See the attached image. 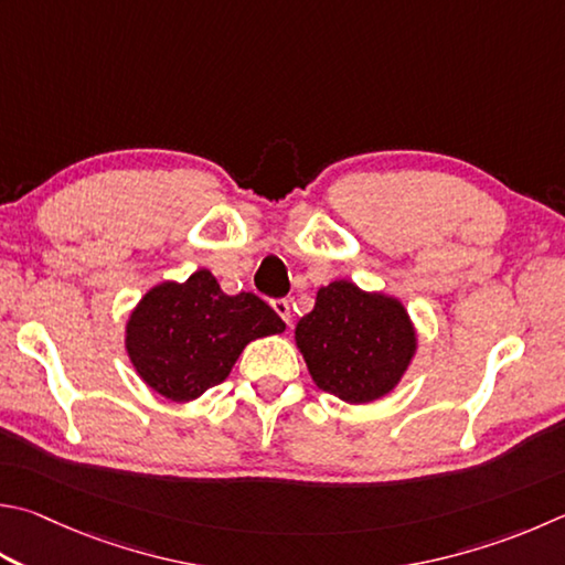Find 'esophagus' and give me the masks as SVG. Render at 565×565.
<instances>
[{"instance_id":"34e87169","label":"esophagus","mask_w":565,"mask_h":565,"mask_svg":"<svg viewBox=\"0 0 565 565\" xmlns=\"http://www.w3.org/2000/svg\"><path fill=\"white\" fill-rule=\"evenodd\" d=\"M271 309L284 318L286 326H291V306H289V301H286V299H274L271 301Z\"/></svg>"}]
</instances>
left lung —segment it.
I'll return each instance as SVG.
<instances>
[{"instance_id":"obj_1","label":"left lung","mask_w":565,"mask_h":565,"mask_svg":"<svg viewBox=\"0 0 565 565\" xmlns=\"http://www.w3.org/2000/svg\"><path fill=\"white\" fill-rule=\"evenodd\" d=\"M296 345L313 383L351 405L381 399L405 375L417 351L407 309L393 296L338 279L296 323Z\"/></svg>"}]
</instances>
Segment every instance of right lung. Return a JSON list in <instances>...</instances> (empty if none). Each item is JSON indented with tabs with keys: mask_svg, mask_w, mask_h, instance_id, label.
Masks as SVG:
<instances>
[{
	"mask_svg": "<svg viewBox=\"0 0 565 565\" xmlns=\"http://www.w3.org/2000/svg\"><path fill=\"white\" fill-rule=\"evenodd\" d=\"M284 328L259 296H227L212 271L200 269L142 296L126 323V351L142 383L172 403H190L230 375L247 343Z\"/></svg>",
	"mask_w": 565,
	"mask_h": 565,
	"instance_id": "obj_1",
	"label": "right lung"
}]
</instances>
